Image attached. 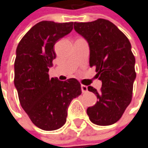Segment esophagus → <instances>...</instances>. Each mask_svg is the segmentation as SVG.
I'll return each mask as SVG.
<instances>
[{
  "mask_svg": "<svg viewBox=\"0 0 148 148\" xmlns=\"http://www.w3.org/2000/svg\"><path fill=\"white\" fill-rule=\"evenodd\" d=\"M81 90H82L83 93H86V92L88 91V87H87L86 85L82 84V85H81Z\"/></svg>",
  "mask_w": 148,
  "mask_h": 148,
  "instance_id": "34e87169",
  "label": "esophagus"
}]
</instances>
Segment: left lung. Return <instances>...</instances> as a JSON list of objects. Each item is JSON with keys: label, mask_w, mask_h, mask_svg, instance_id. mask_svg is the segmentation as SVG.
I'll return each mask as SVG.
<instances>
[{"label": "left lung", "mask_w": 148, "mask_h": 148, "mask_svg": "<svg viewBox=\"0 0 148 148\" xmlns=\"http://www.w3.org/2000/svg\"><path fill=\"white\" fill-rule=\"evenodd\" d=\"M74 27L88 42L90 66L95 67V77L102 82L99 92L88 87L98 101L87 109V114L94 124L112 125L121 119L132 98L136 74L130 41L115 24L102 18L74 22Z\"/></svg>", "instance_id": "1"}]
</instances>
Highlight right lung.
<instances>
[{"mask_svg": "<svg viewBox=\"0 0 148 148\" xmlns=\"http://www.w3.org/2000/svg\"><path fill=\"white\" fill-rule=\"evenodd\" d=\"M73 24L38 22L24 35L16 48L14 84L20 104L32 122L44 131L64 126L71 100L82 93L76 79L60 81L48 75L56 58L53 46L73 30Z\"/></svg>", "mask_w": 148, "mask_h": 148, "instance_id": "add662e5", "label": "right lung"}]
</instances>
